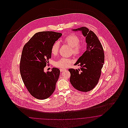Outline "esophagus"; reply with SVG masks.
Wrapping results in <instances>:
<instances>
[{
	"label": "esophagus",
	"instance_id": "esophagus-1",
	"mask_svg": "<svg viewBox=\"0 0 128 128\" xmlns=\"http://www.w3.org/2000/svg\"><path fill=\"white\" fill-rule=\"evenodd\" d=\"M60 72H63V71H65L66 70V69H62V68H60Z\"/></svg>",
	"mask_w": 128,
	"mask_h": 128
}]
</instances>
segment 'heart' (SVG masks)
I'll return each mask as SVG.
<instances>
[{"mask_svg": "<svg viewBox=\"0 0 128 128\" xmlns=\"http://www.w3.org/2000/svg\"><path fill=\"white\" fill-rule=\"evenodd\" d=\"M80 39L76 35H70L63 40V43L70 46V52L74 56H78L85 49V44L80 42ZM60 49V43L58 41L54 42L52 45L50 52L53 55H56ZM73 60L69 58H61L54 62V66L60 68H65L72 63Z\"/></svg>", "mask_w": 128, "mask_h": 128, "instance_id": "obj_1", "label": "heart"}]
</instances>
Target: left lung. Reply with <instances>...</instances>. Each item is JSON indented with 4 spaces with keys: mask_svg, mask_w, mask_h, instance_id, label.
<instances>
[{
    "mask_svg": "<svg viewBox=\"0 0 128 128\" xmlns=\"http://www.w3.org/2000/svg\"><path fill=\"white\" fill-rule=\"evenodd\" d=\"M80 30L86 36L87 50L74 65H80V70L70 68V82L76 89L87 92L94 89L98 82L101 69L104 63L105 55L100 42L97 36L85 27L73 30Z\"/></svg>",
    "mask_w": 128,
    "mask_h": 128,
    "instance_id": "8db88e82",
    "label": "left lung"
}]
</instances>
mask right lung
<instances>
[{"mask_svg":"<svg viewBox=\"0 0 128 128\" xmlns=\"http://www.w3.org/2000/svg\"><path fill=\"white\" fill-rule=\"evenodd\" d=\"M62 34L54 31L36 33L23 47L20 63V71L23 83L33 97L44 100L55 89L60 74L54 68L45 73L44 68L51 58L50 49Z\"/></svg>","mask_w":128,"mask_h":128,"instance_id":"1","label":"right lung"}]
</instances>
